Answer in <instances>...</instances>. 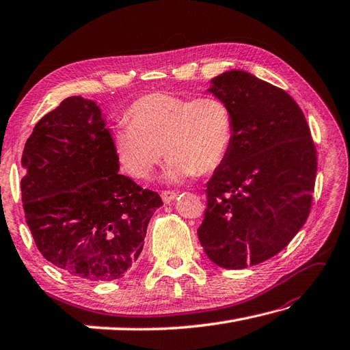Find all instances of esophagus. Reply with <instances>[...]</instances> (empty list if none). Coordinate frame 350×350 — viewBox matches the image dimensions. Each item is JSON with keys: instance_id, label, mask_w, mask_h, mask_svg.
<instances>
[{"instance_id": "obj_1", "label": "esophagus", "mask_w": 350, "mask_h": 350, "mask_svg": "<svg viewBox=\"0 0 350 350\" xmlns=\"http://www.w3.org/2000/svg\"><path fill=\"white\" fill-rule=\"evenodd\" d=\"M175 198H176V191H174V190H165V191H161V199H163V202H165V204L172 202Z\"/></svg>"}]
</instances>
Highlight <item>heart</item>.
<instances>
[{
	"mask_svg": "<svg viewBox=\"0 0 350 350\" xmlns=\"http://www.w3.org/2000/svg\"><path fill=\"white\" fill-rule=\"evenodd\" d=\"M125 118L130 125L113 130L111 146L134 178L151 175L163 152L169 157L167 181L208 174L222 165L232 146V110L217 96L191 99L152 92L135 99Z\"/></svg>",
	"mask_w": 350,
	"mask_h": 350,
	"instance_id": "1",
	"label": "heart"
}]
</instances>
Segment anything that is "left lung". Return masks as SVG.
<instances>
[{
	"label": "left lung",
	"instance_id": "1",
	"mask_svg": "<svg viewBox=\"0 0 350 350\" xmlns=\"http://www.w3.org/2000/svg\"><path fill=\"white\" fill-rule=\"evenodd\" d=\"M230 104L234 140L206 183L198 237L224 269H246L287 246L310 215L316 148L302 110L287 92L241 69L210 80Z\"/></svg>",
	"mask_w": 350,
	"mask_h": 350
}]
</instances>
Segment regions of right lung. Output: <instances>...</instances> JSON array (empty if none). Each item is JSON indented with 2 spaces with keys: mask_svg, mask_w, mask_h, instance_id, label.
<instances>
[{
  "mask_svg": "<svg viewBox=\"0 0 350 350\" xmlns=\"http://www.w3.org/2000/svg\"><path fill=\"white\" fill-rule=\"evenodd\" d=\"M21 165L27 225L45 260L88 281L119 280L137 262L163 202L118 174L96 103L63 99L36 124Z\"/></svg>",
  "mask_w": 350,
  "mask_h": 350,
  "instance_id": "1",
  "label": "right lung"
}]
</instances>
